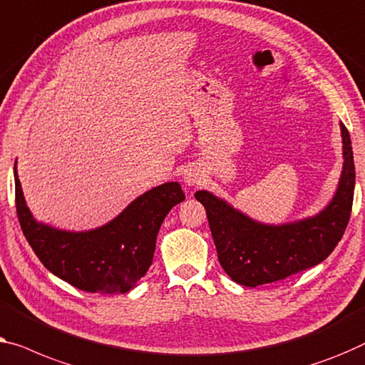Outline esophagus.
<instances>
[{
    "label": "esophagus",
    "instance_id": "obj_1",
    "mask_svg": "<svg viewBox=\"0 0 365 365\" xmlns=\"http://www.w3.org/2000/svg\"><path fill=\"white\" fill-rule=\"evenodd\" d=\"M201 180H203V175H201L198 168H188L183 175V182L187 187H197V185L201 183Z\"/></svg>",
    "mask_w": 365,
    "mask_h": 365
}]
</instances>
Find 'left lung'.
<instances>
[{
	"mask_svg": "<svg viewBox=\"0 0 365 365\" xmlns=\"http://www.w3.org/2000/svg\"><path fill=\"white\" fill-rule=\"evenodd\" d=\"M342 172L334 197L314 216L265 225L206 190L195 193L208 216L217 260L239 285L259 287L284 280L328 257L349 222L354 200V155L349 130L339 123Z\"/></svg>",
	"mask_w": 365,
	"mask_h": 365,
	"instance_id": "1",
	"label": "left lung"
}]
</instances>
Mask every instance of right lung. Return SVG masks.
<instances>
[{
	"label": "right lung",
	"instance_id": "add662e5",
	"mask_svg": "<svg viewBox=\"0 0 365 365\" xmlns=\"http://www.w3.org/2000/svg\"><path fill=\"white\" fill-rule=\"evenodd\" d=\"M14 162L16 211L32 251L43 267L78 290L126 293L149 270L162 221L185 193L178 182L145 192L110 222L90 231H65L39 222L27 208Z\"/></svg>",
	"mask_w": 365,
	"mask_h": 365
}]
</instances>
